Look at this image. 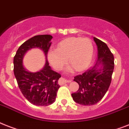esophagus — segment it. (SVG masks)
<instances>
[{"label": "esophagus", "mask_w": 129, "mask_h": 129, "mask_svg": "<svg viewBox=\"0 0 129 129\" xmlns=\"http://www.w3.org/2000/svg\"><path fill=\"white\" fill-rule=\"evenodd\" d=\"M71 80L70 79H64V78H63V77H61L59 80V83L61 85L63 84H65V83H66L68 82H70Z\"/></svg>", "instance_id": "obj_1"}]
</instances>
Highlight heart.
<instances>
[{
    "label": "heart",
    "instance_id": "1",
    "mask_svg": "<svg viewBox=\"0 0 129 129\" xmlns=\"http://www.w3.org/2000/svg\"><path fill=\"white\" fill-rule=\"evenodd\" d=\"M93 46L91 40L85 38H68L59 42L56 50L48 52V60L56 70H61L68 62L74 70L81 72L92 59Z\"/></svg>",
    "mask_w": 129,
    "mask_h": 129
}]
</instances>
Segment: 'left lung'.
Listing matches in <instances>:
<instances>
[{
    "instance_id": "left-lung-1",
    "label": "left lung",
    "mask_w": 129,
    "mask_h": 129,
    "mask_svg": "<svg viewBox=\"0 0 129 129\" xmlns=\"http://www.w3.org/2000/svg\"><path fill=\"white\" fill-rule=\"evenodd\" d=\"M94 41L98 48L96 65L102 63L101 68L90 67L83 74L76 75L74 79L79 87L72 96L75 102L83 105H95L103 99L111 83L114 70L113 54L107 45L96 38H94Z\"/></svg>"
}]
</instances>
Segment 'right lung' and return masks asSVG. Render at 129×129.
I'll use <instances>...</instances> for the list:
<instances>
[{
  "mask_svg": "<svg viewBox=\"0 0 129 129\" xmlns=\"http://www.w3.org/2000/svg\"><path fill=\"white\" fill-rule=\"evenodd\" d=\"M51 35H37L21 45L14 57V73L18 85L24 97L32 104L47 106L55 101L59 88L58 79L61 75L51 69L48 61V53L52 43ZM39 47L45 53L47 63L45 68L36 73L29 72L22 66V58L28 49Z\"/></svg>",
  "mask_w": 129,
  "mask_h": 129,
  "instance_id": "obj_1",
  "label": "right lung"
}]
</instances>
